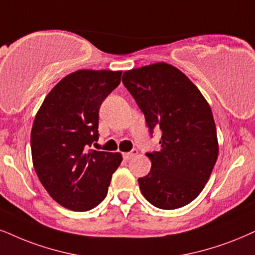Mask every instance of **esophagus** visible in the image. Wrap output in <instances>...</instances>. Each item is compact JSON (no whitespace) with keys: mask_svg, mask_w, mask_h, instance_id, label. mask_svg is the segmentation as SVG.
Listing matches in <instances>:
<instances>
[{"mask_svg":"<svg viewBox=\"0 0 255 255\" xmlns=\"http://www.w3.org/2000/svg\"><path fill=\"white\" fill-rule=\"evenodd\" d=\"M137 154V150L136 149H133L131 151H128V153H124V159L125 160H130L131 157H134L135 155Z\"/></svg>","mask_w":255,"mask_h":255,"instance_id":"34e87169","label":"esophagus"}]
</instances>
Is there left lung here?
<instances>
[{"instance_id":"obj_1","label":"left lung","mask_w":255,"mask_h":255,"mask_svg":"<svg viewBox=\"0 0 255 255\" xmlns=\"http://www.w3.org/2000/svg\"><path fill=\"white\" fill-rule=\"evenodd\" d=\"M122 82L150 133L162 131L160 150L146 154L151 168L137 180L140 191L157 208L188 205L204 189L219 154L208 102L181 70L165 62L127 70Z\"/></svg>"}]
</instances>
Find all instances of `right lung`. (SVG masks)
Wrapping results in <instances>:
<instances>
[{
	"label": "right lung",
	"mask_w": 255,
	"mask_h": 255,
	"mask_svg": "<svg viewBox=\"0 0 255 255\" xmlns=\"http://www.w3.org/2000/svg\"><path fill=\"white\" fill-rule=\"evenodd\" d=\"M122 72L81 69L46 96L30 134L33 165L42 186L63 207L94 208L106 198L120 153L87 150L99 140V109L120 85Z\"/></svg>",
	"instance_id": "1"
}]
</instances>
